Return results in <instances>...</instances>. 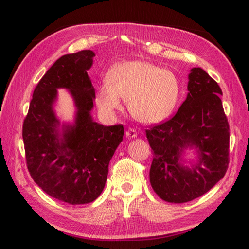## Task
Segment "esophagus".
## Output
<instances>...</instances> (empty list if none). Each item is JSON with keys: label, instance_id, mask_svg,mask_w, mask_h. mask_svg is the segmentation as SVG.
Instances as JSON below:
<instances>
[{"label": "esophagus", "instance_id": "34e87169", "mask_svg": "<svg viewBox=\"0 0 249 249\" xmlns=\"http://www.w3.org/2000/svg\"><path fill=\"white\" fill-rule=\"evenodd\" d=\"M126 137H128V138L137 137L136 129H135V128H128L127 130H126Z\"/></svg>", "mask_w": 249, "mask_h": 249}]
</instances>
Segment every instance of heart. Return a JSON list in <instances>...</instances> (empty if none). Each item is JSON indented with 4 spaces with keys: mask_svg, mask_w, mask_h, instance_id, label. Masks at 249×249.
Returning a JSON list of instances; mask_svg holds the SVG:
<instances>
[{
    "mask_svg": "<svg viewBox=\"0 0 249 249\" xmlns=\"http://www.w3.org/2000/svg\"><path fill=\"white\" fill-rule=\"evenodd\" d=\"M179 94L180 82L171 70L146 61H126L113 68L108 83L100 86L96 104L104 114L113 115L122 108V98L135 119L154 124L171 114Z\"/></svg>",
    "mask_w": 249,
    "mask_h": 249,
    "instance_id": "obj_1",
    "label": "heart"
}]
</instances>
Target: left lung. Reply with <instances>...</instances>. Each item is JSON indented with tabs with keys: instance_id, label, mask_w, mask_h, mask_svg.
Instances as JSON below:
<instances>
[{
	"instance_id": "left-lung-1",
	"label": "left lung",
	"mask_w": 249,
	"mask_h": 249,
	"mask_svg": "<svg viewBox=\"0 0 249 249\" xmlns=\"http://www.w3.org/2000/svg\"><path fill=\"white\" fill-rule=\"evenodd\" d=\"M188 91L174 117L146 130L154 155L150 184L170 203L203 196L224 177L230 162V125L221 88L203 69L192 68ZM187 148L197 150L198 160L191 167L183 165Z\"/></svg>"
}]
</instances>
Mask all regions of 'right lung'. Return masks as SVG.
<instances>
[{
	"label": "right lung",
	"mask_w": 249,
	"mask_h": 249,
	"mask_svg": "<svg viewBox=\"0 0 249 249\" xmlns=\"http://www.w3.org/2000/svg\"><path fill=\"white\" fill-rule=\"evenodd\" d=\"M92 50L65 54L50 67L33 93L23 124L26 163L33 180L47 195L69 204L93 202L103 191L109 160L123 141L122 124L92 120L94 88L87 71ZM57 89H67L77 108L75 122L58 128L53 111Z\"/></svg>",
	"instance_id": "right-lung-1"
}]
</instances>
